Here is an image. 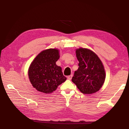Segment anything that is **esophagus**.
<instances>
[{"mask_svg": "<svg viewBox=\"0 0 129 129\" xmlns=\"http://www.w3.org/2000/svg\"><path fill=\"white\" fill-rule=\"evenodd\" d=\"M72 77H73V75H70L68 76V79L69 80H71V79H72Z\"/></svg>", "mask_w": 129, "mask_h": 129, "instance_id": "esophagus-1", "label": "esophagus"}]
</instances>
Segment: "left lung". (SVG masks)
<instances>
[{"mask_svg":"<svg viewBox=\"0 0 129 129\" xmlns=\"http://www.w3.org/2000/svg\"><path fill=\"white\" fill-rule=\"evenodd\" d=\"M75 52L79 67L75 71L72 81L82 93H94L105 81L106 74L102 62L96 54L89 49L79 48Z\"/></svg>","mask_w":129,"mask_h":129,"instance_id":"left-lung-1","label":"left lung"}]
</instances>
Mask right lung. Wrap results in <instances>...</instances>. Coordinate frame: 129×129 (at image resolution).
Returning a JSON list of instances; mask_svg holds the SVG:
<instances>
[{
	"mask_svg": "<svg viewBox=\"0 0 129 129\" xmlns=\"http://www.w3.org/2000/svg\"><path fill=\"white\" fill-rule=\"evenodd\" d=\"M59 58V49L49 48L42 51L31 62L28 75L32 86L38 91L51 93L67 80L61 68L56 64Z\"/></svg>",
	"mask_w": 129,
	"mask_h": 129,
	"instance_id": "1",
	"label": "right lung"
}]
</instances>
